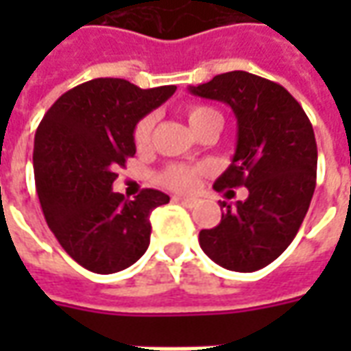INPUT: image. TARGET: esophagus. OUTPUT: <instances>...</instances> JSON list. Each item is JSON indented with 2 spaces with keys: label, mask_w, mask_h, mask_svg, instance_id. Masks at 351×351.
Returning <instances> with one entry per match:
<instances>
[{
  "label": "esophagus",
  "mask_w": 351,
  "mask_h": 351,
  "mask_svg": "<svg viewBox=\"0 0 351 351\" xmlns=\"http://www.w3.org/2000/svg\"><path fill=\"white\" fill-rule=\"evenodd\" d=\"M175 201H176V203H180V205L188 206V208H191V206L197 205V199H195V197H182V195H176Z\"/></svg>",
  "instance_id": "esophagus-1"
}]
</instances>
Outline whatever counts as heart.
I'll return each mask as SVG.
<instances>
[{"instance_id": "b5f03b06", "label": "heart", "mask_w": 351, "mask_h": 351, "mask_svg": "<svg viewBox=\"0 0 351 351\" xmlns=\"http://www.w3.org/2000/svg\"><path fill=\"white\" fill-rule=\"evenodd\" d=\"M184 116L190 123V128L195 133L210 125V123H220L221 125V114L216 108L208 107V105H201V103H193L184 108ZM150 135H152V118L146 116L143 120H138L135 130H133V143L137 148H146L150 145ZM203 173L201 167H191V165H182V163H175L169 165L163 173H161V182L165 184L171 190L188 191L191 190L197 176Z\"/></svg>"}]
</instances>
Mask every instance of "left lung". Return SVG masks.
Returning <instances> with one entry per match:
<instances>
[{
	"label": "left lung",
	"instance_id": "left-lung-1",
	"mask_svg": "<svg viewBox=\"0 0 351 351\" xmlns=\"http://www.w3.org/2000/svg\"><path fill=\"white\" fill-rule=\"evenodd\" d=\"M190 92L228 103L237 116L235 156L214 190L248 188L246 201L221 203V221L203 229L199 244L223 269L259 271L291 244L308 213L317 169L312 123L286 88L252 73L216 75Z\"/></svg>",
	"mask_w": 351,
	"mask_h": 351
}]
</instances>
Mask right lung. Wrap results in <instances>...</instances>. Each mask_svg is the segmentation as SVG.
Instances as JSON below:
<instances>
[{
    "label": "right lung",
    "mask_w": 351,
    "mask_h": 351,
    "mask_svg": "<svg viewBox=\"0 0 351 351\" xmlns=\"http://www.w3.org/2000/svg\"><path fill=\"white\" fill-rule=\"evenodd\" d=\"M176 86L143 88L123 79H93L60 95L35 133V188L58 243L84 269L123 271L150 244V214L169 195L145 188L130 201L112 191L133 130Z\"/></svg>",
    "instance_id": "add662e5"
}]
</instances>
